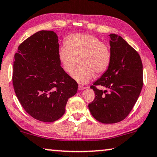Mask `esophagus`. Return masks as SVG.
Masks as SVG:
<instances>
[{"instance_id":"obj_1","label":"esophagus","mask_w":157,"mask_h":157,"mask_svg":"<svg viewBox=\"0 0 157 157\" xmlns=\"http://www.w3.org/2000/svg\"><path fill=\"white\" fill-rule=\"evenodd\" d=\"M84 89H86L85 87H83V86H78V90H84Z\"/></svg>"}]
</instances>
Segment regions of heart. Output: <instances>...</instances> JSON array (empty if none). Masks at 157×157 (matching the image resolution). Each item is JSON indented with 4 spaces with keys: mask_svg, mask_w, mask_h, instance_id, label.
<instances>
[{
    "mask_svg": "<svg viewBox=\"0 0 157 157\" xmlns=\"http://www.w3.org/2000/svg\"><path fill=\"white\" fill-rule=\"evenodd\" d=\"M57 55L62 68L67 73L72 71L78 60V68L71 73L74 81L86 84L94 78L95 73L102 74L109 68L112 60L109 46L98 37L86 33H73L65 38Z\"/></svg>",
    "mask_w": 157,
    "mask_h": 157,
    "instance_id": "b5f03b06",
    "label": "heart"
}]
</instances>
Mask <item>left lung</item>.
<instances>
[{
  "mask_svg": "<svg viewBox=\"0 0 157 157\" xmlns=\"http://www.w3.org/2000/svg\"><path fill=\"white\" fill-rule=\"evenodd\" d=\"M112 60L109 68L90 86L95 99L88 105L95 119L103 124H115L124 120L137 102L143 85L140 57L124 38L109 35ZM106 88L99 90L95 86Z\"/></svg>",
  "mask_w": 157,
  "mask_h": 157,
  "instance_id": "left-lung-1",
  "label": "left lung"
}]
</instances>
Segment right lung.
<instances>
[{"label": "right lung", "mask_w": 157, "mask_h": 157, "mask_svg": "<svg viewBox=\"0 0 157 157\" xmlns=\"http://www.w3.org/2000/svg\"><path fill=\"white\" fill-rule=\"evenodd\" d=\"M58 48L56 33L40 31L21 43L14 57V92L26 112L40 121L61 118L69 98L78 90L60 65Z\"/></svg>", "instance_id": "1"}]
</instances>
